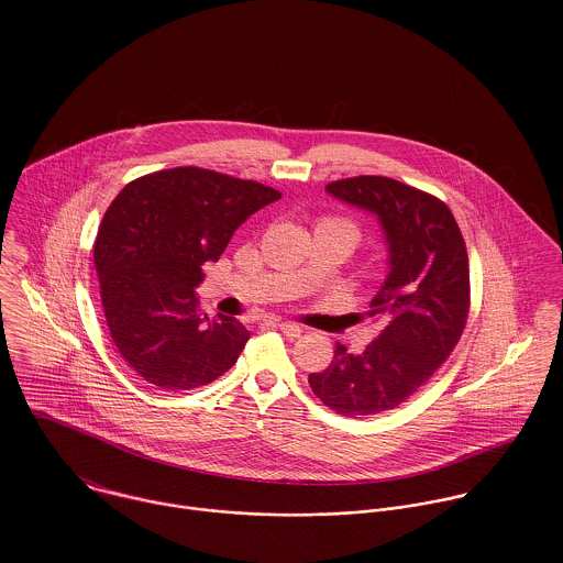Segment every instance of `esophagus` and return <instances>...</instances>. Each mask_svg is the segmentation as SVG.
<instances>
[{
  "label": "esophagus",
  "instance_id": "esophagus-1",
  "mask_svg": "<svg viewBox=\"0 0 563 563\" xmlns=\"http://www.w3.org/2000/svg\"><path fill=\"white\" fill-rule=\"evenodd\" d=\"M276 327H278L287 338H291V340L299 338V335L303 333V329H301L299 324H295V322L280 321L276 322Z\"/></svg>",
  "mask_w": 563,
  "mask_h": 563
}]
</instances>
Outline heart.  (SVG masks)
<instances>
[{"label": "heart", "instance_id": "obj_1", "mask_svg": "<svg viewBox=\"0 0 563 563\" xmlns=\"http://www.w3.org/2000/svg\"><path fill=\"white\" fill-rule=\"evenodd\" d=\"M333 223H340V221H333ZM342 225H346V228H350V230L354 232V228H352V225H349V223H342Z\"/></svg>", "mask_w": 563, "mask_h": 563}]
</instances>
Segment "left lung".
<instances>
[{"label": "left lung", "instance_id": "8db88e82", "mask_svg": "<svg viewBox=\"0 0 563 563\" xmlns=\"http://www.w3.org/2000/svg\"><path fill=\"white\" fill-rule=\"evenodd\" d=\"M324 189L375 214L382 228L388 272L369 317L384 329L358 354L338 344L331 365L308 382L333 411L374 416L409 399L452 354L468 314V255L454 214L430 194L388 177H352Z\"/></svg>", "mask_w": 563, "mask_h": 563}]
</instances>
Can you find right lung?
I'll list each match as a JSON object with an SVG mask.
<instances>
[{
  "label": "right lung",
  "instance_id": "obj_1",
  "mask_svg": "<svg viewBox=\"0 0 563 563\" xmlns=\"http://www.w3.org/2000/svg\"><path fill=\"white\" fill-rule=\"evenodd\" d=\"M276 189L179 166L145 175L111 202L95 242L109 333L145 382L194 390L225 374L249 342L239 319L198 310L202 266Z\"/></svg>",
  "mask_w": 563,
  "mask_h": 563
}]
</instances>
